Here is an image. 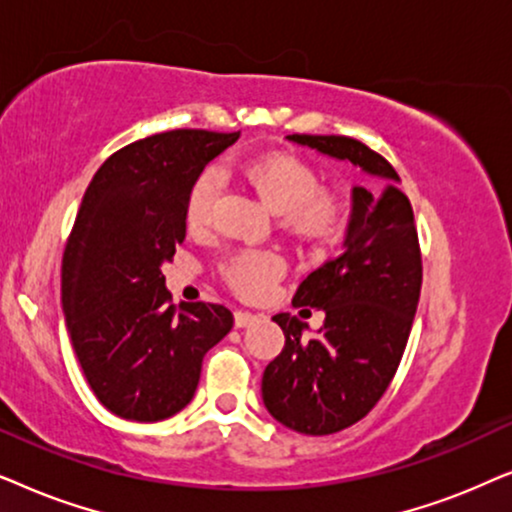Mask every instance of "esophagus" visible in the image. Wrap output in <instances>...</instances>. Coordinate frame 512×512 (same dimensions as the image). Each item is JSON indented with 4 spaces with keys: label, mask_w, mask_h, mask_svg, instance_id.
<instances>
[{
    "label": "esophagus",
    "mask_w": 512,
    "mask_h": 512,
    "mask_svg": "<svg viewBox=\"0 0 512 512\" xmlns=\"http://www.w3.org/2000/svg\"><path fill=\"white\" fill-rule=\"evenodd\" d=\"M257 313H250V311H243V309H238L236 313H234V323H236V327H248V325H252V323H257Z\"/></svg>",
    "instance_id": "esophagus-1"
}]
</instances>
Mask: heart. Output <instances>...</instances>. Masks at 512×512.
<instances>
[{
  "mask_svg": "<svg viewBox=\"0 0 512 512\" xmlns=\"http://www.w3.org/2000/svg\"><path fill=\"white\" fill-rule=\"evenodd\" d=\"M238 175L262 196L285 224L304 238H320L335 227L337 203L320 189L318 173L309 163L292 154H264L241 161ZM222 180L215 168H206L196 177L187 196V224L203 234L215 222V203ZM283 260L271 250H245L224 264V276L231 288L245 297H260L283 274Z\"/></svg>",
  "mask_w": 512,
  "mask_h": 512,
  "instance_id": "1",
  "label": "heart"
}]
</instances>
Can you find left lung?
<instances>
[{"label":"left lung","mask_w":512,"mask_h":512,"mask_svg":"<svg viewBox=\"0 0 512 512\" xmlns=\"http://www.w3.org/2000/svg\"><path fill=\"white\" fill-rule=\"evenodd\" d=\"M370 177L353 187L344 248L299 283L292 304L325 311L318 335L278 313L285 346L262 377L271 417L304 435L344 431L365 417L395 377L421 292L412 203L384 156L346 135H288Z\"/></svg>","instance_id":"obj_1"}]
</instances>
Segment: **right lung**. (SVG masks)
<instances>
[{"label":"right lung","mask_w":512,"mask_h":512,"mask_svg":"<svg viewBox=\"0 0 512 512\" xmlns=\"http://www.w3.org/2000/svg\"><path fill=\"white\" fill-rule=\"evenodd\" d=\"M241 133L168 131L98 168L63 255V313L95 398L131 421L173 417L194 398L203 356L227 335V306L170 302L163 262L187 234V196Z\"/></svg>","instance_id":"add662e5"}]
</instances>
